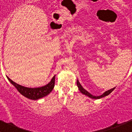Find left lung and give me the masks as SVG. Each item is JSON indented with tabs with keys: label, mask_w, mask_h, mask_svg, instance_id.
Here are the masks:
<instances>
[{
	"label": "left lung",
	"mask_w": 132,
	"mask_h": 132,
	"mask_svg": "<svg viewBox=\"0 0 132 132\" xmlns=\"http://www.w3.org/2000/svg\"><path fill=\"white\" fill-rule=\"evenodd\" d=\"M77 85H78V88H79V91H80V92L81 93H83V94L85 95H87V96H88V97H90V98H95V99H97V98H102V97H105V96H106V95H109L110 93L112 92V91H113V90L115 89V87H114V88L108 90V91H105V92H104V93H103V95H101V96H93V95H92L91 93H89L88 91H87L86 90L84 89L83 88V87L81 85V84H79V82L78 81H77Z\"/></svg>",
	"instance_id": "8db88e82"
}]
</instances>
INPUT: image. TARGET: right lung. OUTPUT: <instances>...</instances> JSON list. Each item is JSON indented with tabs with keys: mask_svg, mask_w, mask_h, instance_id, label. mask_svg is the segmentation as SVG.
<instances>
[{
	"mask_svg": "<svg viewBox=\"0 0 132 132\" xmlns=\"http://www.w3.org/2000/svg\"><path fill=\"white\" fill-rule=\"evenodd\" d=\"M8 79L12 84H13L16 87V88L21 94L23 95L24 97H27L29 99H32V100H37V99L45 97L46 95L49 94L52 91L53 89L54 88V83H55V76H54L52 78L51 81L45 86L37 87V88H28V87H26L22 86V85L16 84L8 77Z\"/></svg>",
	"mask_w": 132,
	"mask_h": 132,
	"instance_id": "right-lung-1",
	"label": "right lung"
}]
</instances>
